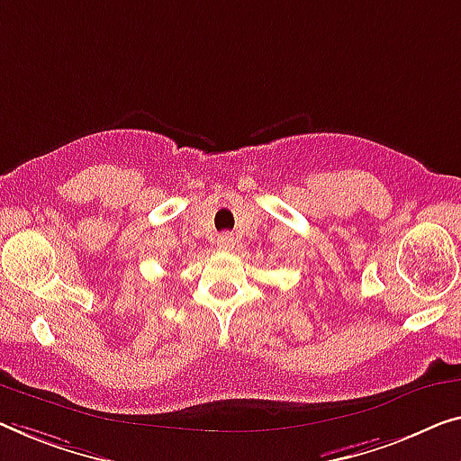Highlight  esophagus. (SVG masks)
I'll return each mask as SVG.
<instances>
[{"instance_id": "esophagus-1", "label": "esophagus", "mask_w": 461, "mask_h": 461, "mask_svg": "<svg viewBox=\"0 0 461 461\" xmlns=\"http://www.w3.org/2000/svg\"><path fill=\"white\" fill-rule=\"evenodd\" d=\"M233 244H236V240H233L231 233H221V236L217 238V246H219V249L230 250V249H233Z\"/></svg>"}]
</instances>
